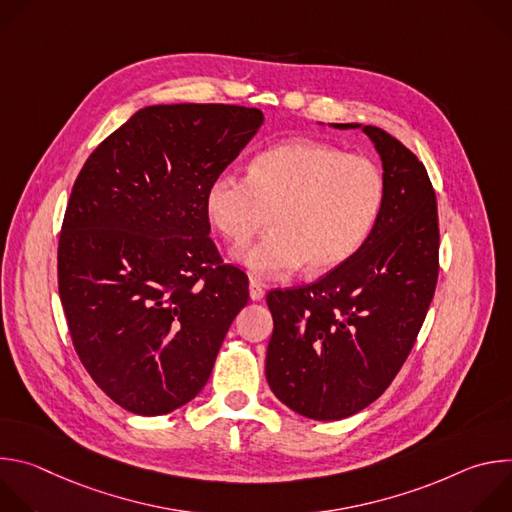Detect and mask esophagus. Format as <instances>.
Returning a JSON list of instances; mask_svg holds the SVG:
<instances>
[{
	"instance_id": "obj_1",
	"label": "esophagus",
	"mask_w": 512,
	"mask_h": 512,
	"mask_svg": "<svg viewBox=\"0 0 512 512\" xmlns=\"http://www.w3.org/2000/svg\"><path fill=\"white\" fill-rule=\"evenodd\" d=\"M263 296H265V287H263L259 281L251 279V281H249V298H251L253 302H261Z\"/></svg>"
}]
</instances>
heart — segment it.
<instances>
[{"label": "heart", "mask_w": 512, "mask_h": 512, "mask_svg": "<svg viewBox=\"0 0 512 512\" xmlns=\"http://www.w3.org/2000/svg\"><path fill=\"white\" fill-rule=\"evenodd\" d=\"M385 204L379 166L314 139L261 152L247 176L216 174L204 190L210 227L245 245L269 221L273 231L235 261L259 279H281L308 263L312 273L346 263L369 241Z\"/></svg>", "instance_id": "1"}]
</instances>
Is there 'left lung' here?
<instances>
[{"instance_id":"8db88e82","label":"left lung","mask_w":512,"mask_h":512,"mask_svg":"<svg viewBox=\"0 0 512 512\" xmlns=\"http://www.w3.org/2000/svg\"><path fill=\"white\" fill-rule=\"evenodd\" d=\"M383 162L385 204L369 237L316 283L269 291L273 334L265 377L304 417L336 421L391 385L425 320L437 283V204L425 166L387 131L362 123Z\"/></svg>"}]
</instances>
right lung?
<instances>
[{"label":"right lung","mask_w":512,"mask_h":512,"mask_svg":"<svg viewBox=\"0 0 512 512\" xmlns=\"http://www.w3.org/2000/svg\"><path fill=\"white\" fill-rule=\"evenodd\" d=\"M263 119L239 105L139 109L72 186L58 241L68 332L93 381L135 415L192 401L247 306L245 273L208 237L204 190Z\"/></svg>","instance_id":"add662e5"}]
</instances>
